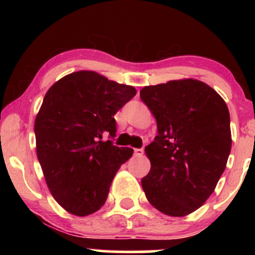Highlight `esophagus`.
I'll list each match as a JSON object with an SVG mask.
<instances>
[{"label": "esophagus", "instance_id": "esophagus-1", "mask_svg": "<svg viewBox=\"0 0 255 255\" xmlns=\"http://www.w3.org/2000/svg\"><path fill=\"white\" fill-rule=\"evenodd\" d=\"M134 154H135V156H142V154H144V148H135V150H134Z\"/></svg>", "mask_w": 255, "mask_h": 255}]
</instances>
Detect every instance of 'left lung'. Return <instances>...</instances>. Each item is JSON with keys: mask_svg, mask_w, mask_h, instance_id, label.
I'll use <instances>...</instances> for the list:
<instances>
[{"mask_svg": "<svg viewBox=\"0 0 255 255\" xmlns=\"http://www.w3.org/2000/svg\"><path fill=\"white\" fill-rule=\"evenodd\" d=\"M140 98L158 129L145 147L151 170L142 177V189L158 211L183 217L204 205L227 166L229 110L212 87L195 79L145 86Z\"/></svg>", "mask_w": 255, "mask_h": 255, "instance_id": "obj_1", "label": "left lung"}]
</instances>
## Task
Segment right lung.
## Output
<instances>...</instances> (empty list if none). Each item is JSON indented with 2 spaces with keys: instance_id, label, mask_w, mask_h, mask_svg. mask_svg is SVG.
Instances as JSON below:
<instances>
[{
  "instance_id": "add662e5",
  "label": "right lung",
  "mask_w": 255,
  "mask_h": 255,
  "mask_svg": "<svg viewBox=\"0 0 255 255\" xmlns=\"http://www.w3.org/2000/svg\"><path fill=\"white\" fill-rule=\"evenodd\" d=\"M135 95L133 86L91 71L66 75L46 92L34 122L37 157L52 197L72 215L98 211L133 154L103 137L114 140V115Z\"/></svg>"
}]
</instances>
